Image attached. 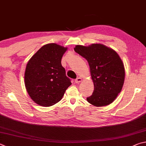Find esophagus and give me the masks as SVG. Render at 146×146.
I'll use <instances>...</instances> for the list:
<instances>
[{
	"instance_id": "esophagus-1",
	"label": "esophagus",
	"mask_w": 146,
	"mask_h": 146,
	"mask_svg": "<svg viewBox=\"0 0 146 146\" xmlns=\"http://www.w3.org/2000/svg\"><path fill=\"white\" fill-rule=\"evenodd\" d=\"M82 78H80V77H78L76 79H75V83L76 84H78V83H80V82H82Z\"/></svg>"
}]
</instances>
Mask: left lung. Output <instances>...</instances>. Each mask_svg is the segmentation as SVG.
<instances>
[{"label":"left lung","instance_id":"obj_1","mask_svg":"<svg viewBox=\"0 0 146 146\" xmlns=\"http://www.w3.org/2000/svg\"><path fill=\"white\" fill-rule=\"evenodd\" d=\"M74 50L89 65L94 89L87 101L98 107L110 105L121 92L125 77L124 64L119 55L115 50L99 43L76 45Z\"/></svg>","mask_w":146,"mask_h":146}]
</instances>
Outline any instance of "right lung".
<instances>
[{
    "instance_id": "add662e5",
    "label": "right lung",
    "mask_w": 146,
    "mask_h": 146,
    "mask_svg": "<svg viewBox=\"0 0 146 146\" xmlns=\"http://www.w3.org/2000/svg\"><path fill=\"white\" fill-rule=\"evenodd\" d=\"M67 47L56 43L42 46L27 62L24 80L29 96L43 107L54 105L61 100L71 86L61 59Z\"/></svg>"
}]
</instances>
